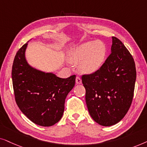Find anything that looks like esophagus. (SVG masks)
Here are the masks:
<instances>
[{"mask_svg": "<svg viewBox=\"0 0 147 147\" xmlns=\"http://www.w3.org/2000/svg\"><path fill=\"white\" fill-rule=\"evenodd\" d=\"M81 79L79 77H76V83L77 84H81Z\"/></svg>", "mask_w": 147, "mask_h": 147, "instance_id": "obj_1", "label": "esophagus"}]
</instances>
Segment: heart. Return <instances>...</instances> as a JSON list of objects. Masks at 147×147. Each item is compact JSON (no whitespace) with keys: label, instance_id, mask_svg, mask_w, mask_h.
Masks as SVG:
<instances>
[{"label":"heart","instance_id":"1","mask_svg":"<svg viewBox=\"0 0 147 147\" xmlns=\"http://www.w3.org/2000/svg\"><path fill=\"white\" fill-rule=\"evenodd\" d=\"M106 54L105 45L100 41H90L73 49L68 60L72 64H80L79 68L85 73H93L101 67Z\"/></svg>","mask_w":147,"mask_h":147}]
</instances>
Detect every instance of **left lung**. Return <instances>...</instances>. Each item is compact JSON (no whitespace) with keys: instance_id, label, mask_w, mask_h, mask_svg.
Instances as JSON below:
<instances>
[{"instance_id":"1","label":"left lung","mask_w":147,"mask_h":147,"mask_svg":"<svg viewBox=\"0 0 147 147\" xmlns=\"http://www.w3.org/2000/svg\"><path fill=\"white\" fill-rule=\"evenodd\" d=\"M111 52L97 71L81 77L89 114L103 126L117 124L128 112L136 78L132 56L116 37H112Z\"/></svg>"}]
</instances>
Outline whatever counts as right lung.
Wrapping results in <instances>:
<instances>
[{"mask_svg":"<svg viewBox=\"0 0 147 147\" xmlns=\"http://www.w3.org/2000/svg\"><path fill=\"white\" fill-rule=\"evenodd\" d=\"M27 46V43L17 51L13 64L15 101L31 122L53 126L62 117L66 97L75 86L76 75L62 79L31 67L25 59Z\"/></svg>","mask_w":147,"mask_h":147,"instance_id":"right-lung-1","label":"right lung"}]
</instances>
